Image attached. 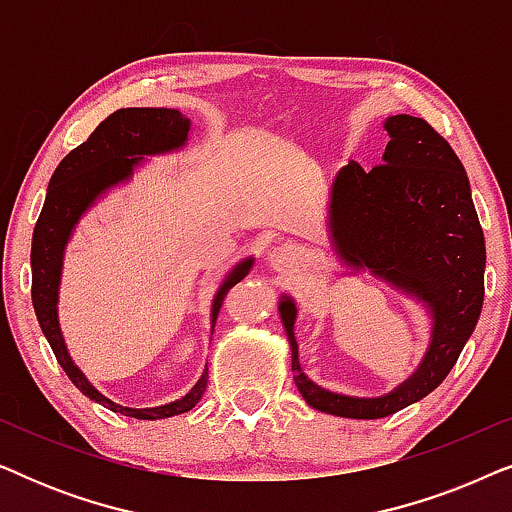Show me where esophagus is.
<instances>
[{
	"instance_id": "1",
	"label": "esophagus",
	"mask_w": 512,
	"mask_h": 512,
	"mask_svg": "<svg viewBox=\"0 0 512 512\" xmlns=\"http://www.w3.org/2000/svg\"><path fill=\"white\" fill-rule=\"evenodd\" d=\"M291 256H293V254H291L289 249H275V251H272V254H270V265H272V268H277V270L289 268L291 261H293Z\"/></svg>"
}]
</instances>
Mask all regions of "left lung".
<instances>
[{"mask_svg":"<svg viewBox=\"0 0 512 512\" xmlns=\"http://www.w3.org/2000/svg\"><path fill=\"white\" fill-rule=\"evenodd\" d=\"M382 165L349 163L328 193V242L342 268L366 270L429 312L431 340L415 373L389 394L347 396L303 373L293 335L296 303L279 300L291 347L293 382L310 408L335 417L380 419L429 396L457 363L485 298V235L466 170L452 146L424 118L384 121Z\"/></svg>","mask_w":512,"mask_h":512,"instance_id":"1","label":"left lung"}]
</instances>
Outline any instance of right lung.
Wrapping results in <instances>:
<instances>
[{
    "mask_svg": "<svg viewBox=\"0 0 512 512\" xmlns=\"http://www.w3.org/2000/svg\"><path fill=\"white\" fill-rule=\"evenodd\" d=\"M191 118H186L179 109L167 107H130L118 109L97 125L81 146L62 158L55 167L51 184L46 191V202L41 209L37 226L32 235V305L37 312L39 326L51 345L55 359L65 370L74 387L88 396L90 401L104 405L118 415L135 419H167L181 412L193 410L200 403L207 389V368L193 389L177 401L156 405V408H128L111 401L102 391H97L83 370L69 356L67 342L62 338L58 319V293L62 279V261H65L67 244L72 240L81 216L97 200L107 195L109 188H116L132 179V174L144 158L165 156V153L181 151L191 135ZM254 268V256L244 258L223 277V282L212 300V333L216 317L226 293L237 282H242Z\"/></svg>",
    "mask_w": 512,
    "mask_h": 512,
    "instance_id": "add662e5",
    "label": "right lung"
}]
</instances>
